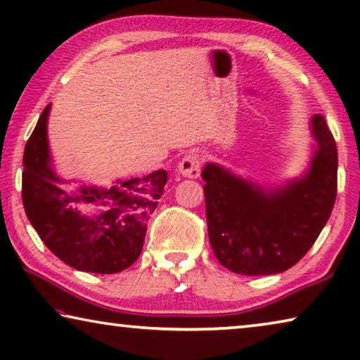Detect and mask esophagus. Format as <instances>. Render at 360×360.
Instances as JSON below:
<instances>
[{"mask_svg":"<svg viewBox=\"0 0 360 360\" xmlns=\"http://www.w3.org/2000/svg\"><path fill=\"white\" fill-rule=\"evenodd\" d=\"M200 166H202L200 153L191 152V153H187L186 157L181 160L179 173L184 176V178L197 179L198 176H200Z\"/></svg>","mask_w":360,"mask_h":360,"instance_id":"34e87169","label":"esophagus"}]
</instances>
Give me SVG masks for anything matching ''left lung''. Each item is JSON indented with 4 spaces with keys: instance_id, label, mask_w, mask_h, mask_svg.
<instances>
[{
    "instance_id": "8db88e82",
    "label": "left lung",
    "mask_w": 360,
    "mask_h": 360,
    "mask_svg": "<svg viewBox=\"0 0 360 360\" xmlns=\"http://www.w3.org/2000/svg\"><path fill=\"white\" fill-rule=\"evenodd\" d=\"M315 150L309 169L278 189L208 163L205 181L208 238L219 264L238 275L283 273L317 240L336 200L338 150L325 117L310 121Z\"/></svg>"
}]
</instances>
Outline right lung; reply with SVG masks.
Masks as SVG:
<instances>
[{
	"label": "right lung",
	"instance_id": "add662e5",
	"mask_svg": "<svg viewBox=\"0 0 360 360\" xmlns=\"http://www.w3.org/2000/svg\"><path fill=\"white\" fill-rule=\"evenodd\" d=\"M50 105L25 143L22 202L25 214L45 245L64 264L80 271L111 275L131 266L141 255L150 214L158 205L168 173L117 181L110 189L92 186L68 192L56 176L48 147ZM77 202L102 207L98 215H82Z\"/></svg>",
	"mask_w": 360,
	"mask_h": 360
}]
</instances>
